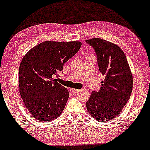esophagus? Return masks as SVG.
I'll use <instances>...</instances> for the list:
<instances>
[{"label": "esophagus", "mask_w": 150, "mask_h": 150, "mask_svg": "<svg viewBox=\"0 0 150 150\" xmlns=\"http://www.w3.org/2000/svg\"><path fill=\"white\" fill-rule=\"evenodd\" d=\"M71 91L72 92H74V93H76V92H78L79 91V90H77V89H75V88H72L71 89Z\"/></svg>", "instance_id": "esophagus-1"}]
</instances>
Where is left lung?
Listing matches in <instances>:
<instances>
[{"label": "left lung", "instance_id": "1", "mask_svg": "<svg viewBox=\"0 0 150 150\" xmlns=\"http://www.w3.org/2000/svg\"><path fill=\"white\" fill-rule=\"evenodd\" d=\"M86 42L94 49L99 71L105 77L99 91L92 92L86 108L98 121H110L120 114L131 95V71L125 54L118 45L99 38Z\"/></svg>", "mask_w": 150, "mask_h": 150}]
</instances>
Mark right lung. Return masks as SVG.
<instances>
[{"mask_svg": "<svg viewBox=\"0 0 150 150\" xmlns=\"http://www.w3.org/2000/svg\"><path fill=\"white\" fill-rule=\"evenodd\" d=\"M80 41H45L29 50L20 65L19 90L28 112L35 119L50 122L64 110L69 98L66 88L53 79L75 55Z\"/></svg>", "mask_w": 150, "mask_h": 150, "instance_id": "obj_1", "label": "right lung"}]
</instances>
